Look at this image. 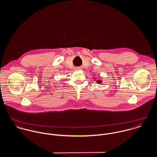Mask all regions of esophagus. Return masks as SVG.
<instances>
[{
  "label": "esophagus",
  "mask_w": 157,
  "mask_h": 157,
  "mask_svg": "<svg viewBox=\"0 0 157 157\" xmlns=\"http://www.w3.org/2000/svg\"><path fill=\"white\" fill-rule=\"evenodd\" d=\"M81 68V67H75V70H80Z\"/></svg>",
  "instance_id": "1"
}]
</instances>
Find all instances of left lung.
Returning a JSON list of instances; mask_svg holds the SVG:
<instances>
[{
  "instance_id": "obj_1",
  "label": "left lung",
  "mask_w": 157,
  "mask_h": 157,
  "mask_svg": "<svg viewBox=\"0 0 157 157\" xmlns=\"http://www.w3.org/2000/svg\"><path fill=\"white\" fill-rule=\"evenodd\" d=\"M96 82H97V83L101 84V83L102 82V81H101V80H98V81H96Z\"/></svg>"
}]
</instances>
